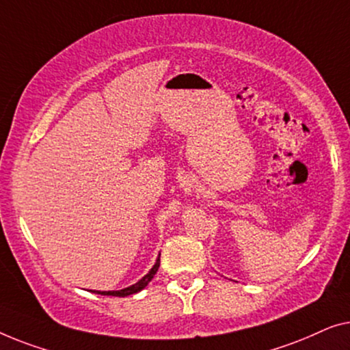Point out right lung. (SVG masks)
I'll list each match as a JSON object with an SVG mask.
<instances>
[{
    "instance_id": "1",
    "label": "right lung",
    "mask_w": 350,
    "mask_h": 350,
    "mask_svg": "<svg viewBox=\"0 0 350 350\" xmlns=\"http://www.w3.org/2000/svg\"><path fill=\"white\" fill-rule=\"evenodd\" d=\"M159 267H160V257L157 258V262H155L154 267H152L150 271L147 273V274L144 275V278H142L141 280H137L136 284L130 285V287H126V288H122V290H111V292H100V290H93V292L98 293V295H107V297H128V295L137 293V292H141V290L144 288L146 285L149 284L152 279H154L155 273L159 271Z\"/></svg>"
}]
</instances>
